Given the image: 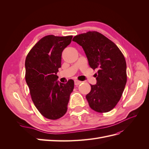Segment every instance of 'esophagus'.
I'll return each mask as SVG.
<instances>
[{
  "label": "esophagus",
  "mask_w": 149,
  "mask_h": 149,
  "mask_svg": "<svg viewBox=\"0 0 149 149\" xmlns=\"http://www.w3.org/2000/svg\"><path fill=\"white\" fill-rule=\"evenodd\" d=\"M82 83V81H79V80H78V79H76V80H74V84L75 85H79V84H81Z\"/></svg>",
  "instance_id": "1"
}]
</instances>
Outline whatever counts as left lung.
<instances>
[{"instance_id": "8db88e82", "label": "left lung", "mask_w": 149, "mask_h": 149, "mask_svg": "<svg viewBox=\"0 0 149 149\" xmlns=\"http://www.w3.org/2000/svg\"><path fill=\"white\" fill-rule=\"evenodd\" d=\"M73 41L83 48L89 66L97 70V83L91 84V91L86 96L90 107L101 113L111 111L127 82L124 55L114 42L96 31L76 35Z\"/></svg>"}]
</instances>
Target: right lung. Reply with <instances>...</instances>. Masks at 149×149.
I'll return each instance as SVG.
<instances>
[{
	"label": "right lung",
	"instance_id": "add662e5",
	"mask_svg": "<svg viewBox=\"0 0 149 149\" xmlns=\"http://www.w3.org/2000/svg\"><path fill=\"white\" fill-rule=\"evenodd\" d=\"M73 36L53 35L40 39L25 59V80L34 105L43 116L56 120L67 111L74 81L58 83L56 73L61 66V53Z\"/></svg>",
	"mask_w": 149,
	"mask_h": 149
}]
</instances>
